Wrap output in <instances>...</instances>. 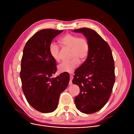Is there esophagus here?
Listing matches in <instances>:
<instances>
[{"mask_svg": "<svg viewBox=\"0 0 134 134\" xmlns=\"http://www.w3.org/2000/svg\"><path fill=\"white\" fill-rule=\"evenodd\" d=\"M73 79V76L72 75H70V82H69V84L71 85L72 84V80Z\"/></svg>", "mask_w": 134, "mask_h": 134, "instance_id": "1", "label": "esophagus"}]
</instances>
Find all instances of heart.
<instances>
[{
    "label": "heart",
    "instance_id": "obj_1",
    "mask_svg": "<svg viewBox=\"0 0 134 134\" xmlns=\"http://www.w3.org/2000/svg\"><path fill=\"white\" fill-rule=\"evenodd\" d=\"M60 42L64 46L70 48V56L71 59L64 61L58 66L60 72H72L79 64V60L83 62L87 58L90 51V44L88 40L78 36L66 34L60 38ZM49 52L51 57L56 61L60 59V48L54 43L49 46Z\"/></svg>",
    "mask_w": 134,
    "mask_h": 134
}]
</instances>
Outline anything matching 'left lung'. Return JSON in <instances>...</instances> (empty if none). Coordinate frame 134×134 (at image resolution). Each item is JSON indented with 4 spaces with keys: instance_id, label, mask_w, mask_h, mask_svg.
<instances>
[{
    "instance_id": "left-lung-1",
    "label": "left lung",
    "mask_w": 134,
    "mask_h": 134,
    "mask_svg": "<svg viewBox=\"0 0 134 134\" xmlns=\"http://www.w3.org/2000/svg\"><path fill=\"white\" fill-rule=\"evenodd\" d=\"M73 31L82 33L90 44L88 57L72 81L80 88L74 102L78 110L91 114L102 109L111 96L115 82L114 60L108 44L95 31L82 28Z\"/></svg>"
}]
</instances>
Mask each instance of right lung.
I'll use <instances>...</instances> for the list:
<instances>
[{
	"label": "right lung",
	"instance_id": "add662e5",
	"mask_svg": "<svg viewBox=\"0 0 134 134\" xmlns=\"http://www.w3.org/2000/svg\"><path fill=\"white\" fill-rule=\"evenodd\" d=\"M63 30L43 29L28 40L24 47L20 77L22 90L31 106L42 113L55 111L60 93L68 86L69 74L65 72L56 78V60L51 57L49 46Z\"/></svg>",
	"mask_w": 134,
	"mask_h": 134
}]
</instances>
